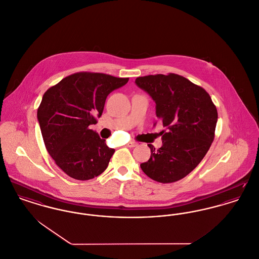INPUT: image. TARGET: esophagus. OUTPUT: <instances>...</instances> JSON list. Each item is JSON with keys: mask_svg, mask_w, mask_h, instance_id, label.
I'll use <instances>...</instances> for the list:
<instances>
[{"mask_svg": "<svg viewBox=\"0 0 259 259\" xmlns=\"http://www.w3.org/2000/svg\"><path fill=\"white\" fill-rule=\"evenodd\" d=\"M138 143L135 141H130L128 144H127V147L129 148H134V147H137Z\"/></svg>", "mask_w": 259, "mask_h": 259, "instance_id": "obj_1", "label": "esophagus"}]
</instances>
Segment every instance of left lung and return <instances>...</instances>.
<instances>
[{
	"mask_svg": "<svg viewBox=\"0 0 259 259\" xmlns=\"http://www.w3.org/2000/svg\"><path fill=\"white\" fill-rule=\"evenodd\" d=\"M136 84L156 104V116L165 128L163 146L141 164L156 182L174 183L190 174L208 152L215 137L217 109L209 94L185 77L168 73L138 77Z\"/></svg>",
	"mask_w": 259,
	"mask_h": 259,
	"instance_id": "obj_1",
	"label": "left lung"
}]
</instances>
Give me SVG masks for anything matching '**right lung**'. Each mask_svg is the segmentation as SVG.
Instances as JSON below:
<instances>
[{"mask_svg":"<svg viewBox=\"0 0 259 259\" xmlns=\"http://www.w3.org/2000/svg\"><path fill=\"white\" fill-rule=\"evenodd\" d=\"M129 78L76 72L49 88L37 110L47 151L69 177L90 180L107 169L114 153L89 128L101 117L107 97Z\"/></svg>","mask_w":259,"mask_h":259,"instance_id":"obj_1","label":"right lung"}]
</instances>
